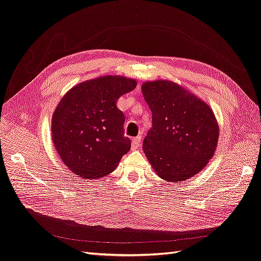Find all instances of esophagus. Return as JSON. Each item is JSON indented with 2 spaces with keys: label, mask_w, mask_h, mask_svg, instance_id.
Returning <instances> with one entry per match:
<instances>
[{
  "label": "esophagus",
  "mask_w": 261,
  "mask_h": 261,
  "mask_svg": "<svg viewBox=\"0 0 261 261\" xmlns=\"http://www.w3.org/2000/svg\"><path fill=\"white\" fill-rule=\"evenodd\" d=\"M141 142H142V137H137L132 140V148H138L141 145Z\"/></svg>",
  "instance_id": "1"
}]
</instances>
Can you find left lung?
Returning a JSON list of instances; mask_svg holds the SVG:
<instances>
[{
  "mask_svg": "<svg viewBox=\"0 0 261 261\" xmlns=\"http://www.w3.org/2000/svg\"><path fill=\"white\" fill-rule=\"evenodd\" d=\"M152 125L143 149L165 180L185 181L198 174L217 146L219 129L210 106L169 81L144 83Z\"/></svg>",
  "mask_w": 261,
  "mask_h": 261,
  "instance_id": "8db88e82",
  "label": "left lung"
}]
</instances>
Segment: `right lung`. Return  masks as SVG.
Segmentation results:
<instances>
[{"label":"right lung","mask_w":261,"mask_h":261,"mask_svg":"<svg viewBox=\"0 0 261 261\" xmlns=\"http://www.w3.org/2000/svg\"><path fill=\"white\" fill-rule=\"evenodd\" d=\"M137 86L121 76H102L75 86L53 116L55 147L64 165L84 178L112 173L131 147L124 137V116L118 99Z\"/></svg>","instance_id":"obj_1"}]
</instances>
